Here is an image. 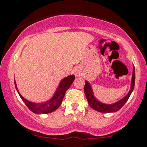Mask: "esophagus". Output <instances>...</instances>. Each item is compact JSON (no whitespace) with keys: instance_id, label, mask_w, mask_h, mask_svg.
<instances>
[{"instance_id":"34e87169","label":"esophagus","mask_w":147,"mask_h":147,"mask_svg":"<svg viewBox=\"0 0 147 147\" xmlns=\"http://www.w3.org/2000/svg\"><path fill=\"white\" fill-rule=\"evenodd\" d=\"M75 75H77V76H80V71L78 69H76L75 70Z\"/></svg>"}]
</instances>
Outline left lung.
<instances>
[{"label": "left lung", "instance_id": "obj_1", "mask_svg": "<svg viewBox=\"0 0 147 147\" xmlns=\"http://www.w3.org/2000/svg\"><path fill=\"white\" fill-rule=\"evenodd\" d=\"M134 84H135V68L134 66H133V72H132V77H131V87H130V90L129 91L128 94L123 97L122 99L115 102L113 104H105L102 103L98 100L96 99L94 97V93H93V90L92 89L91 85L87 81L85 80V85L84 87V94H85L86 98H87V101H88L90 106L94 110L97 111V112H102V113H109V112H115L119 110L124 104L127 102L128 99L129 98L130 95H131V92H132L133 90L134 87Z\"/></svg>", "mask_w": 147, "mask_h": 147}]
</instances>
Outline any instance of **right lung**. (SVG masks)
Segmentation results:
<instances>
[{"label":"right lung","mask_w":147,"mask_h":147,"mask_svg":"<svg viewBox=\"0 0 147 147\" xmlns=\"http://www.w3.org/2000/svg\"><path fill=\"white\" fill-rule=\"evenodd\" d=\"M75 75H69V76L66 77L64 79L62 80L52 98L50 99L48 101L42 102V103H35V102H30L26 99H25L19 92L15 80L14 83L16 90H17L19 96L22 99V100L27 105V107L31 112L38 115V114H48L55 111L61 105L63 98L65 97V92L69 88L73 81L75 80Z\"/></svg>","instance_id":"obj_1"}]
</instances>
